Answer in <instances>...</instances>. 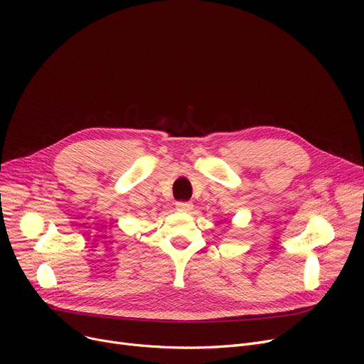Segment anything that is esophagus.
Instances as JSON below:
<instances>
[{"label":"esophagus","instance_id":"1","mask_svg":"<svg viewBox=\"0 0 364 364\" xmlns=\"http://www.w3.org/2000/svg\"><path fill=\"white\" fill-rule=\"evenodd\" d=\"M176 208H177V211H180V213H188L190 209L193 208V205L190 203V202L180 200V202H177V203H176Z\"/></svg>","mask_w":364,"mask_h":364}]
</instances>
